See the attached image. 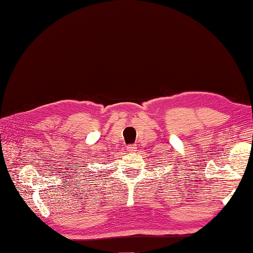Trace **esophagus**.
Masks as SVG:
<instances>
[{
	"mask_svg": "<svg viewBox=\"0 0 253 253\" xmlns=\"http://www.w3.org/2000/svg\"><path fill=\"white\" fill-rule=\"evenodd\" d=\"M126 150H127L128 152H131V153H133V152L136 151V145H134V144L127 145V146H126Z\"/></svg>",
	"mask_w": 253,
	"mask_h": 253,
	"instance_id": "34e87169",
	"label": "esophagus"
}]
</instances>
